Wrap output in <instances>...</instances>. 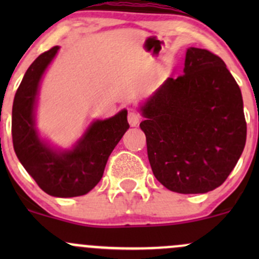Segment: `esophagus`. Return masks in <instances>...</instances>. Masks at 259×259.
I'll return each instance as SVG.
<instances>
[{
    "label": "esophagus",
    "mask_w": 259,
    "mask_h": 259,
    "mask_svg": "<svg viewBox=\"0 0 259 259\" xmlns=\"http://www.w3.org/2000/svg\"><path fill=\"white\" fill-rule=\"evenodd\" d=\"M127 121H129L130 126H137L140 121V115L137 111H129V114H127Z\"/></svg>",
    "instance_id": "34e87169"
}]
</instances>
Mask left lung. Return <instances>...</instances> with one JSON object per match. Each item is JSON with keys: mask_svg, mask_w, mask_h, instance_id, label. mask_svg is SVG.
<instances>
[{"mask_svg": "<svg viewBox=\"0 0 259 259\" xmlns=\"http://www.w3.org/2000/svg\"><path fill=\"white\" fill-rule=\"evenodd\" d=\"M139 110L151 170L171 192H210L241 158L247 138L241 89L208 50L188 49L183 75L168 77Z\"/></svg>", "mask_w": 259, "mask_h": 259, "instance_id": "obj_1", "label": "left lung"}]
</instances>
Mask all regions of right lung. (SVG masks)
Here are the masks:
<instances>
[{"label":"right lung","instance_id":"1","mask_svg":"<svg viewBox=\"0 0 259 259\" xmlns=\"http://www.w3.org/2000/svg\"><path fill=\"white\" fill-rule=\"evenodd\" d=\"M59 46L41 54L18 86L12 106V142L18 160L49 195L72 198L90 192L103 178L111 151L127 129V110L93 120L70 149L56 148L36 127V108L44 74Z\"/></svg>","mask_w":259,"mask_h":259}]
</instances>
